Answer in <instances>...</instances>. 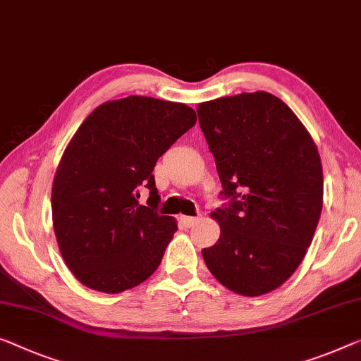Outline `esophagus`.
I'll return each instance as SVG.
<instances>
[{"mask_svg": "<svg viewBox=\"0 0 361 361\" xmlns=\"http://www.w3.org/2000/svg\"><path fill=\"white\" fill-rule=\"evenodd\" d=\"M197 220H199L197 217H188V215H183L181 217V222L185 227H192V225L197 224Z\"/></svg>", "mask_w": 361, "mask_h": 361, "instance_id": "34e87169", "label": "esophagus"}]
</instances>
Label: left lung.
<instances>
[{"label":"left lung","instance_id":"8db88e82","mask_svg":"<svg viewBox=\"0 0 361 361\" xmlns=\"http://www.w3.org/2000/svg\"><path fill=\"white\" fill-rule=\"evenodd\" d=\"M197 116L227 199L212 212L220 238L202 250L204 262L235 293L272 292L297 271L318 227V149L297 115L269 92L204 102Z\"/></svg>","mask_w":361,"mask_h":361}]
</instances>
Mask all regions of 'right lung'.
Wrapping results in <instances>:
<instances>
[{
    "mask_svg": "<svg viewBox=\"0 0 361 361\" xmlns=\"http://www.w3.org/2000/svg\"><path fill=\"white\" fill-rule=\"evenodd\" d=\"M195 125L185 104L129 95L97 106L79 126L53 180L51 214L63 259L85 287L120 293L159 267L178 227L157 214L152 171Z\"/></svg>",
    "mask_w": 361,
    "mask_h": 361,
    "instance_id": "obj_1",
    "label": "right lung"
}]
</instances>
